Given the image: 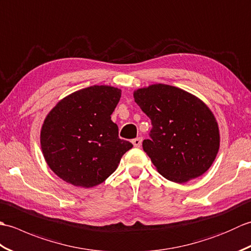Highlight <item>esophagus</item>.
<instances>
[{"mask_svg": "<svg viewBox=\"0 0 251 251\" xmlns=\"http://www.w3.org/2000/svg\"><path fill=\"white\" fill-rule=\"evenodd\" d=\"M141 143H142V138L141 137H138V138H136V139L132 140V145H134L135 148H140Z\"/></svg>", "mask_w": 251, "mask_h": 251, "instance_id": "34e87169", "label": "esophagus"}]
</instances>
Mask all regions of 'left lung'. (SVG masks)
Returning a JSON list of instances; mask_svg holds the SVG:
<instances>
[{"mask_svg":"<svg viewBox=\"0 0 251 251\" xmlns=\"http://www.w3.org/2000/svg\"><path fill=\"white\" fill-rule=\"evenodd\" d=\"M134 98L153 126L143 151L164 178L184 183L210 168L220 132L214 113L200 98L166 84L137 89Z\"/></svg>","mask_w":251,"mask_h":251,"instance_id":"8db88e82","label":"left lung"}]
</instances>
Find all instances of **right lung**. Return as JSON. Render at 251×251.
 I'll use <instances>...</instances> for the list:
<instances>
[{
  "label": "right lung",
  "mask_w": 251,
  "mask_h": 251,
  "mask_svg": "<svg viewBox=\"0 0 251 251\" xmlns=\"http://www.w3.org/2000/svg\"><path fill=\"white\" fill-rule=\"evenodd\" d=\"M122 90L94 85L61 99L45 117L41 148L58 177L81 188H93L115 172L122 156L132 148L119 138L111 121Z\"/></svg>",
  "instance_id": "right-lung-1"
}]
</instances>
